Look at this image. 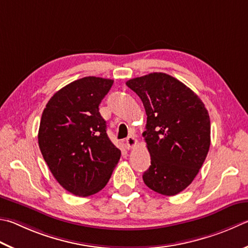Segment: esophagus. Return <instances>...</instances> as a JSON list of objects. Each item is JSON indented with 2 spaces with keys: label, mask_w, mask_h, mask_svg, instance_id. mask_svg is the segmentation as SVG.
<instances>
[{
  "label": "esophagus",
  "mask_w": 248,
  "mask_h": 248,
  "mask_svg": "<svg viewBox=\"0 0 248 248\" xmlns=\"http://www.w3.org/2000/svg\"><path fill=\"white\" fill-rule=\"evenodd\" d=\"M137 139L134 137H128L127 139H125V145H127V148L128 150H130V148H132L137 145Z\"/></svg>",
  "instance_id": "esophagus-1"
}]
</instances>
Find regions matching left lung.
Instances as JSON below:
<instances>
[{"mask_svg":"<svg viewBox=\"0 0 248 248\" xmlns=\"http://www.w3.org/2000/svg\"><path fill=\"white\" fill-rule=\"evenodd\" d=\"M125 84L141 98L147 115L143 137L151 166L143 181L159 194H178L192 183L208 154V111L190 88L167 74H148Z\"/></svg>","mask_w":248,"mask_h":248,"instance_id":"8db88e82","label":"left lung"}]
</instances>
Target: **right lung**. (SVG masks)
I'll return each instance as SVG.
<instances>
[{
  "instance_id": "add662e5",
  "label": "right lung",
  "mask_w": 248,
  "mask_h": 248,
  "mask_svg": "<svg viewBox=\"0 0 248 248\" xmlns=\"http://www.w3.org/2000/svg\"><path fill=\"white\" fill-rule=\"evenodd\" d=\"M112 83L100 77L76 80L54 94L42 112L40 151L54 178L74 195L100 192L120 159L98 111Z\"/></svg>"
}]
</instances>
